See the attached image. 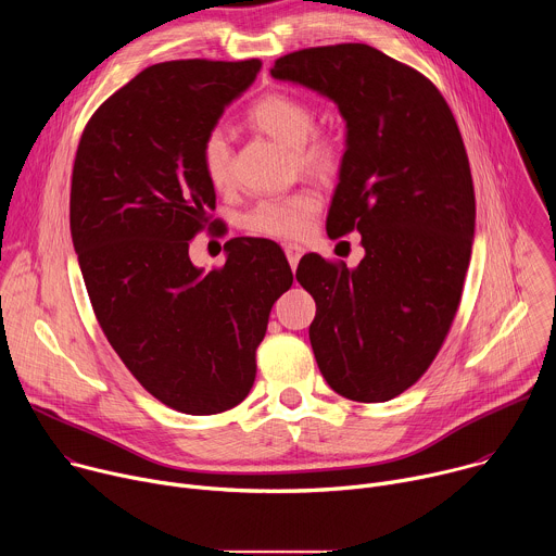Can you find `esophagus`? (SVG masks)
Returning <instances> with one entry per match:
<instances>
[{"mask_svg":"<svg viewBox=\"0 0 556 556\" xmlns=\"http://www.w3.org/2000/svg\"><path fill=\"white\" fill-rule=\"evenodd\" d=\"M283 251H286V257H288V262H290V268L294 270V268L299 266L301 255L305 253V251H303V247H299V244H286V247H283Z\"/></svg>","mask_w":556,"mask_h":556,"instance_id":"34e87169","label":"esophagus"}]
</instances>
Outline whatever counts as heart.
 <instances>
[{
    "instance_id": "heart-1",
    "label": "heart",
    "mask_w": 556,
    "mask_h": 556,
    "mask_svg": "<svg viewBox=\"0 0 556 556\" xmlns=\"http://www.w3.org/2000/svg\"><path fill=\"white\" fill-rule=\"evenodd\" d=\"M249 123L296 149L303 169L312 174H330L337 167L339 151L332 138L316 136L314 110L290 94H268L249 110ZM230 138L222 127L211 129L200 144V161L208 182L224 189L230 182ZM321 208V195L314 189H296L286 195L264 198L244 213V226L264 237L299 240L312 228L314 215Z\"/></svg>"
}]
</instances>
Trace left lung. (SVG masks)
I'll list each match as a JSON object with an SVG mask.
<instances>
[{
    "mask_svg": "<svg viewBox=\"0 0 556 556\" xmlns=\"http://www.w3.org/2000/svg\"><path fill=\"white\" fill-rule=\"evenodd\" d=\"M270 74L330 99L348 129L326 228H356L365 257L299 262L316 365L343 399L391 401L442 348L470 262L475 193L457 123L427 76L365 43L290 52Z\"/></svg>",
    "mask_w": 556,
    "mask_h": 556,
    "instance_id": "obj_1",
    "label": "left lung"
}]
</instances>
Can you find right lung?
Masks as SVG:
<instances>
[{
	"mask_svg": "<svg viewBox=\"0 0 556 556\" xmlns=\"http://www.w3.org/2000/svg\"><path fill=\"white\" fill-rule=\"evenodd\" d=\"M260 70V59L151 65L94 112L76 149L70 232L97 319L153 399L189 416L247 399L273 303L292 286L270 240L235 237L213 270L189 257L215 208L200 144Z\"/></svg>",
	"mask_w": 556,
	"mask_h": 556,
	"instance_id": "right-lung-1",
	"label": "right lung"
}]
</instances>
